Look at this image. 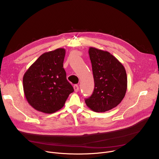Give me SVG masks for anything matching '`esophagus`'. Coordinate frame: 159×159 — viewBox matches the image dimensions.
<instances>
[{
	"mask_svg": "<svg viewBox=\"0 0 159 159\" xmlns=\"http://www.w3.org/2000/svg\"><path fill=\"white\" fill-rule=\"evenodd\" d=\"M79 89H80V88H79V86H78V84H75V85H74V90H75V91L76 92H78V91H79Z\"/></svg>",
	"mask_w": 159,
	"mask_h": 159,
	"instance_id": "34e87169",
	"label": "esophagus"
}]
</instances>
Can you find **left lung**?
<instances>
[{
    "label": "left lung",
    "mask_w": 159,
    "mask_h": 159,
    "mask_svg": "<svg viewBox=\"0 0 159 159\" xmlns=\"http://www.w3.org/2000/svg\"><path fill=\"white\" fill-rule=\"evenodd\" d=\"M95 87L85 99L87 106L95 112H105L117 106L123 100L127 88L125 69L110 53L90 47Z\"/></svg>",
    "instance_id": "left-lung-1"
}]
</instances>
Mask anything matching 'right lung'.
Listing matches in <instances>:
<instances>
[{"instance_id": "obj_1", "label": "right lung", "mask_w": 159, "mask_h": 159, "mask_svg": "<svg viewBox=\"0 0 159 159\" xmlns=\"http://www.w3.org/2000/svg\"><path fill=\"white\" fill-rule=\"evenodd\" d=\"M66 50L58 48L41 55L24 74L27 101L36 110L53 113L62 108L74 89L63 67Z\"/></svg>"}]
</instances>
